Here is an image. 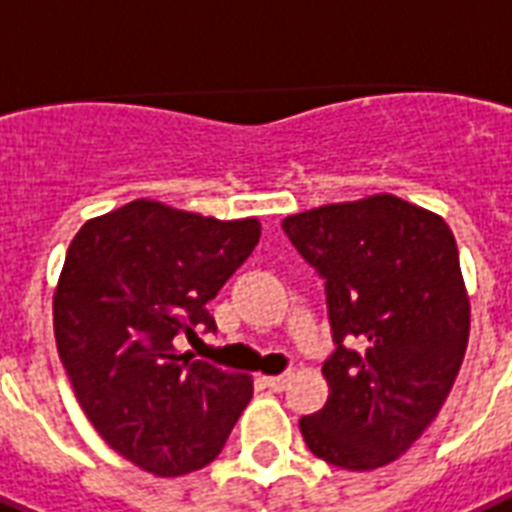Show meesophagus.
<instances>
[{"mask_svg":"<svg viewBox=\"0 0 512 512\" xmlns=\"http://www.w3.org/2000/svg\"><path fill=\"white\" fill-rule=\"evenodd\" d=\"M291 382V374H280V376H264V384H267L272 392H283Z\"/></svg>","mask_w":512,"mask_h":512,"instance_id":"34e87169","label":"esophagus"}]
</instances>
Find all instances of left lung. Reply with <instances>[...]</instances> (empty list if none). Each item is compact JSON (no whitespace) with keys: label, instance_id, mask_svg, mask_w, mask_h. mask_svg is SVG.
<instances>
[{"label":"left lung","instance_id":"8db88e82","mask_svg":"<svg viewBox=\"0 0 512 512\" xmlns=\"http://www.w3.org/2000/svg\"><path fill=\"white\" fill-rule=\"evenodd\" d=\"M326 283L336 350L326 406L299 419L315 457L344 470L390 465L438 417L470 334L457 240L411 202L374 194L283 219Z\"/></svg>","mask_w":512,"mask_h":512}]
</instances>
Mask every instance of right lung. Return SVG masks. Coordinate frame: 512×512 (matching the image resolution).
Masks as SVG:
<instances>
[{
	"label": "right lung",
	"instance_id": "right-lung-1",
	"mask_svg": "<svg viewBox=\"0 0 512 512\" xmlns=\"http://www.w3.org/2000/svg\"><path fill=\"white\" fill-rule=\"evenodd\" d=\"M259 237V219L133 200L71 240L53 296L58 355L85 417L141 470H200L248 406L251 376L178 355L176 339L216 331L208 301Z\"/></svg>",
	"mask_w": 512,
	"mask_h": 512
}]
</instances>
